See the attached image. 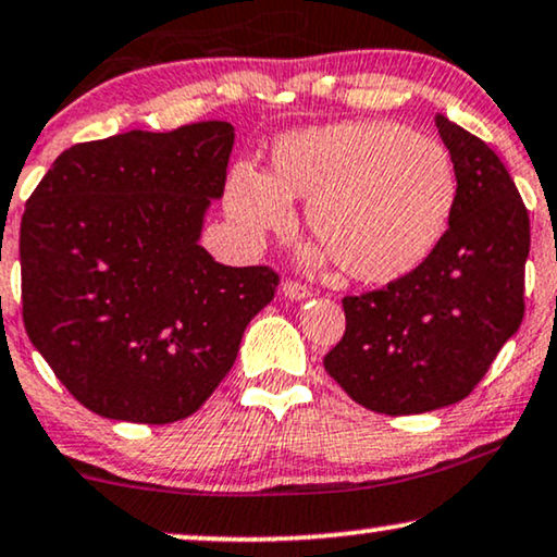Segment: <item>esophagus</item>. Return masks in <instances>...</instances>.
Returning a JSON list of instances; mask_svg holds the SVG:
<instances>
[{
	"label": "esophagus",
	"mask_w": 557,
	"mask_h": 557,
	"mask_svg": "<svg viewBox=\"0 0 557 557\" xmlns=\"http://www.w3.org/2000/svg\"><path fill=\"white\" fill-rule=\"evenodd\" d=\"M281 288H284V294L288 296V299H307V296H312L309 286H305L301 281H294V278H286Z\"/></svg>",
	"instance_id": "obj_1"
}]
</instances>
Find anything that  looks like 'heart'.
Instances as JSON below:
<instances>
[{
  "label": "heart",
  "instance_id": "b5f03b06",
  "mask_svg": "<svg viewBox=\"0 0 557 557\" xmlns=\"http://www.w3.org/2000/svg\"><path fill=\"white\" fill-rule=\"evenodd\" d=\"M458 176L435 137L388 120L337 122L278 137L269 176L235 165L227 212L250 233L284 230L286 201L345 276L388 284L428 261L450 222Z\"/></svg>",
  "mask_w": 557,
  "mask_h": 557
}]
</instances>
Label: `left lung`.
I'll return each mask as SVG.
<instances>
[{"label": "left lung", "instance_id": "1", "mask_svg": "<svg viewBox=\"0 0 557 557\" xmlns=\"http://www.w3.org/2000/svg\"><path fill=\"white\" fill-rule=\"evenodd\" d=\"M458 197L420 269L345 296L343 341L324 371L360 407L422 414L466 399L524 317L530 214L507 165L481 137L437 114Z\"/></svg>", "mask_w": 557, "mask_h": 557}]
</instances>
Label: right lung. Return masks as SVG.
Masks as SVG:
<instances>
[{
  "label": "right lung",
  "instance_id": "obj_1",
  "mask_svg": "<svg viewBox=\"0 0 557 557\" xmlns=\"http://www.w3.org/2000/svg\"><path fill=\"white\" fill-rule=\"evenodd\" d=\"M233 143L222 120L76 143L27 199V337L94 414L137 424L194 414L276 294L269 265L233 269L199 245Z\"/></svg>",
  "mask_w": 557,
  "mask_h": 557
}]
</instances>
